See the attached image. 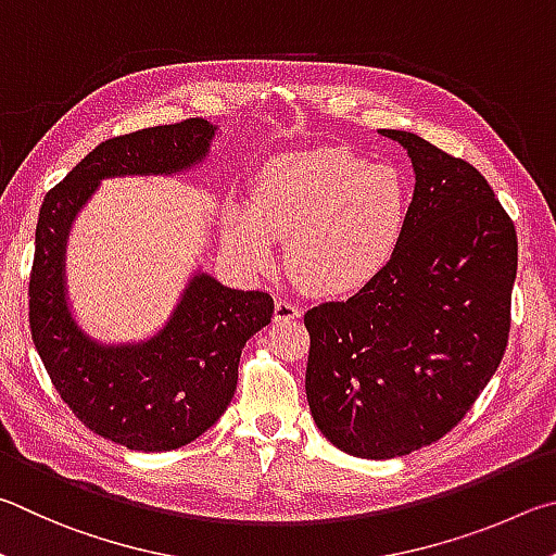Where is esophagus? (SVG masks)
Listing matches in <instances>:
<instances>
[{"mask_svg":"<svg viewBox=\"0 0 556 556\" xmlns=\"http://www.w3.org/2000/svg\"><path fill=\"white\" fill-rule=\"evenodd\" d=\"M300 317V307L295 303H290L286 298H276V309H273V319L276 323H290V319Z\"/></svg>","mask_w":556,"mask_h":556,"instance_id":"34e87169","label":"esophagus"}]
</instances>
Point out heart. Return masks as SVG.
<instances>
[{
  "label": "heart",
  "instance_id": "heart-1",
  "mask_svg": "<svg viewBox=\"0 0 556 556\" xmlns=\"http://www.w3.org/2000/svg\"><path fill=\"white\" fill-rule=\"evenodd\" d=\"M413 188L393 163H368L346 146L278 153L253 180L251 204H227L224 241L249 270L288 241V270L317 295L366 288L405 237Z\"/></svg>",
  "mask_w": 556,
  "mask_h": 556
}]
</instances>
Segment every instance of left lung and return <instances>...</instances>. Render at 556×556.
Here are the masks:
<instances>
[{
  "label": "left lung",
  "instance_id": "1",
  "mask_svg": "<svg viewBox=\"0 0 556 556\" xmlns=\"http://www.w3.org/2000/svg\"><path fill=\"white\" fill-rule=\"evenodd\" d=\"M413 161L405 237L374 283L307 309L305 391L337 450L395 459L471 410L508 346L518 233L483 175L401 129Z\"/></svg>",
  "mask_w": 556,
  "mask_h": 556
}]
</instances>
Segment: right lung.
<instances>
[{"label": "right lung", "mask_w": 556, "mask_h": 556, "mask_svg": "<svg viewBox=\"0 0 556 556\" xmlns=\"http://www.w3.org/2000/svg\"><path fill=\"white\" fill-rule=\"evenodd\" d=\"M217 131L198 116L116 136L87 153L38 212L28 280L36 352L80 422L126 450H178L219 420L237 391L241 349L270 323L273 298L227 288L198 268L159 332L100 342L77 323L67 295V237L102 180L188 173L207 159Z\"/></svg>", "instance_id": "1"}]
</instances>
